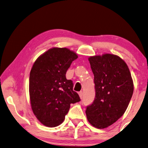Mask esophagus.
Instances as JSON below:
<instances>
[{
	"instance_id": "1",
	"label": "esophagus",
	"mask_w": 148,
	"mask_h": 148,
	"mask_svg": "<svg viewBox=\"0 0 148 148\" xmlns=\"http://www.w3.org/2000/svg\"><path fill=\"white\" fill-rule=\"evenodd\" d=\"M79 96L80 98H82L83 96V92H82V91H81V92H79Z\"/></svg>"
}]
</instances>
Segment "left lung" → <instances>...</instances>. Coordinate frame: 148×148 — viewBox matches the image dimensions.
<instances>
[{
	"instance_id": "8db88e82",
	"label": "left lung",
	"mask_w": 148,
	"mask_h": 148,
	"mask_svg": "<svg viewBox=\"0 0 148 148\" xmlns=\"http://www.w3.org/2000/svg\"><path fill=\"white\" fill-rule=\"evenodd\" d=\"M94 74L96 96L85 112L91 125L104 129L124 114L134 86L130 69L119 56L105 53L88 58Z\"/></svg>"
}]
</instances>
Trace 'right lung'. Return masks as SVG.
<instances>
[{"instance_id":"right-lung-1","label":"right lung","mask_w":148,"mask_h":148,"mask_svg":"<svg viewBox=\"0 0 148 148\" xmlns=\"http://www.w3.org/2000/svg\"><path fill=\"white\" fill-rule=\"evenodd\" d=\"M78 56L66 48H52L34 63L29 74V92L35 116L47 127L60 125L71 103L80 101L66 72Z\"/></svg>"}]
</instances>
